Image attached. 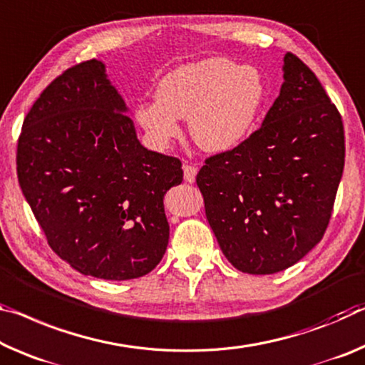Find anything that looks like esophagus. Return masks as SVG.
I'll return each mask as SVG.
<instances>
[{"label":"esophagus","mask_w":365,"mask_h":365,"mask_svg":"<svg viewBox=\"0 0 365 365\" xmlns=\"http://www.w3.org/2000/svg\"><path fill=\"white\" fill-rule=\"evenodd\" d=\"M196 172H198V169H196L195 165H192V164H185L183 165V177H185V180H187L188 183H193L195 182Z\"/></svg>","instance_id":"1"}]
</instances>
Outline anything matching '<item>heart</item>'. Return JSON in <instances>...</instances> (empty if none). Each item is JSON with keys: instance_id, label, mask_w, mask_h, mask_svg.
<instances>
[{"instance_id": "obj_1", "label": "heart", "mask_w": 365, "mask_h": 365, "mask_svg": "<svg viewBox=\"0 0 365 365\" xmlns=\"http://www.w3.org/2000/svg\"><path fill=\"white\" fill-rule=\"evenodd\" d=\"M264 96L257 68L206 58L167 73L155 89V102L140 103L135 115L158 146L180 135L177 118H188L190 135L201 149L225 153L255 126Z\"/></svg>"}]
</instances>
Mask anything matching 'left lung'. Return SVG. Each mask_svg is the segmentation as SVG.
<instances>
[{
    "mask_svg": "<svg viewBox=\"0 0 365 365\" xmlns=\"http://www.w3.org/2000/svg\"><path fill=\"white\" fill-rule=\"evenodd\" d=\"M262 126L205 160L198 185L207 222L242 273L273 274L322 240L344 169V126L315 73L291 51Z\"/></svg>",
    "mask_w": 365,
    "mask_h": 365,
    "instance_id": "left-lung-1",
    "label": "left lung"
}]
</instances>
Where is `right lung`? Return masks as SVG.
I'll list each match as a JSON object with an SVG mask.
<instances>
[{
	"instance_id": "obj_1",
	"label": "right lung",
	"mask_w": 365,
	"mask_h": 365,
	"mask_svg": "<svg viewBox=\"0 0 365 365\" xmlns=\"http://www.w3.org/2000/svg\"><path fill=\"white\" fill-rule=\"evenodd\" d=\"M103 63L68 68L42 91L17 141V180L48 245L86 276L153 271L169 244L164 195L180 159L148 151Z\"/></svg>"
}]
</instances>
